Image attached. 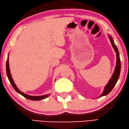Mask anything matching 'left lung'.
I'll use <instances>...</instances> for the list:
<instances>
[{
	"instance_id": "1",
	"label": "left lung",
	"mask_w": 129,
	"mask_h": 129,
	"mask_svg": "<svg viewBox=\"0 0 129 129\" xmlns=\"http://www.w3.org/2000/svg\"><path fill=\"white\" fill-rule=\"evenodd\" d=\"M108 38L110 39V42L112 45L113 48L114 50H115L116 53V57H117V60H116V66L115 67V71H114L113 74L112 76V77L110 79V81H108V84L106 85V86L104 87V90L103 91L102 94L99 97H101L104 95H106L108 94H109L112 91V90L113 89L114 86H115V85L117 83V82L118 80L119 76H120V71H121V61H120V55H119L118 50L117 49V47L115 44L114 41L112 39V37L110 35H108Z\"/></svg>"
}]
</instances>
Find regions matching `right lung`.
Here are the masks:
<instances>
[{"mask_svg":"<svg viewBox=\"0 0 129 129\" xmlns=\"http://www.w3.org/2000/svg\"><path fill=\"white\" fill-rule=\"evenodd\" d=\"M6 71H7V77L10 81L11 85L13 86V87L14 88V89L19 94H21L23 96L25 97V98L30 99V100H32V101H40L42 100V99H44L45 98H47V97L49 96L50 95L49 94H46V95H41V96H31V95H29L26 94L25 93H23L22 92L21 90L18 89V87H17V86L16 85L15 83L13 81V79L12 77V75L11 74L10 72V69H9V55L8 58H7V64H6Z\"/></svg>","mask_w":129,"mask_h":129,"instance_id":"obj_1","label":"right lung"}]
</instances>
